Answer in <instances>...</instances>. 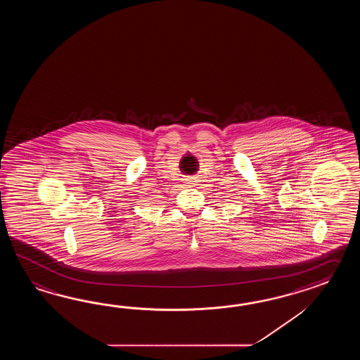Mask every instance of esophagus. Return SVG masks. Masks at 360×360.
I'll use <instances>...</instances> for the list:
<instances>
[{
	"label": "esophagus",
	"instance_id": "obj_1",
	"mask_svg": "<svg viewBox=\"0 0 360 360\" xmlns=\"http://www.w3.org/2000/svg\"><path fill=\"white\" fill-rule=\"evenodd\" d=\"M188 184H189V185H191V186L197 185V180H195V177H189V179H188Z\"/></svg>",
	"mask_w": 360,
	"mask_h": 360
}]
</instances>
